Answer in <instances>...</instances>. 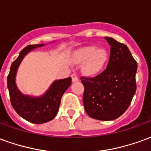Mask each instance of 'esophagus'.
Here are the masks:
<instances>
[{"label": "esophagus", "mask_w": 151, "mask_h": 151, "mask_svg": "<svg viewBox=\"0 0 151 151\" xmlns=\"http://www.w3.org/2000/svg\"><path fill=\"white\" fill-rule=\"evenodd\" d=\"M71 78H72L73 82H78V77L76 75L75 73H73L72 75H71Z\"/></svg>", "instance_id": "34e87169"}]
</instances>
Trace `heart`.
<instances>
[{
	"mask_svg": "<svg viewBox=\"0 0 151 151\" xmlns=\"http://www.w3.org/2000/svg\"><path fill=\"white\" fill-rule=\"evenodd\" d=\"M109 55L105 48L97 47H85L77 53L78 63H84L83 72L88 76L98 75L104 69L108 64Z\"/></svg>",
	"mask_w": 151,
	"mask_h": 151,
	"instance_id": "heart-1",
	"label": "heart"
}]
</instances>
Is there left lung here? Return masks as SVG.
I'll list each match as a JSON object with an SVG mask.
<instances>
[{"mask_svg":"<svg viewBox=\"0 0 151 151\" xmlns=\"http://www.w3.org/2000/svg\"><path fill=\"white\" fill-rule=\"evenodd\" d=\"M107 69L94 78L82 77L84 86L83 104L89 116L112 120L120 116L131 104L136 92L137 65L128 47L112 38Z\"/></svg>","mask_w":151,"mask_h":151,"instance_id":"1","label":"left lung"}]
</instances>
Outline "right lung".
I'll return each mask as SVG.
<instances>
[{
    "mask_svg": "<svg viewBox=\"0 0 151 151\" xmlns=\"http://www.w3.org/2000/svg\"><path fill=\"white\" fill-rule=\"evenodd\" d=\"M43 45V43L28 45L22 50L18 58L12 63L7 77V86L13 108L20 116L34 124L46 123L56 116L63 94L72 82L71 78L56 80L47 91L40 97L24 95L18 91L15 82V77L20 63L29 52Z\"/></svg>",
    "mask_w": 151,
    "mask_h": 151,
    "instance_id": "1",
    "label": "right lung"
}]
</instances>
